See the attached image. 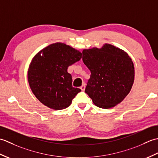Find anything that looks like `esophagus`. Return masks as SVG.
Masks as SVG:
<instances>
[{
  "mask_svg": "<svg viewBox=\"0 0 158 158\" xmlns=\"http://www.w3.org/2000/svg\"><path fill=\"white\" fill-rule=\"evenodd\" d=\"M85 88V84H83V85H81V88H80V89H81L82 90V91H84Z\"/></svg>",
  "mask_w": 158,
  "mask_h": 158,
  "instance_id": "34e87169",
  "label": "esophagus"
}]
</instances>
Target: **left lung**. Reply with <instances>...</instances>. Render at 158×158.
I'll return each mask as SVG.
<instances>
[{
  "label": "left lung",
  "mask_w": 158,
  "mask_h": 158,
  "mask_svg": "<svg viewBox=\"0 0 158 158\" xmlns=\"http://www.w3.org/2000/svg\"><path fill=\"white\" fill-rule=\"evenodd\" d=\"M83 63L91 72L85 92L100 108L109 109L128 94L135 80V68L129 56L110 44L84 49Z\"/></svg>",
  "instance_id": "1"
}]
</instances>
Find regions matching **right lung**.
<instances>
[{
    "label": "right lung",
    "mask_w": 158,
    "mask_h": 158,
    "mask_svg": "<svg viewBox=\"0 0 158 158\" xmlns=\"http://www.w3.org/2000/svg\"><path fill=\"white\" fill-rule=\"evenodd\" d=\"M81 58V52L60 43H53L39 52L28 72L29 85L36 98L55 110L69 106L81 90L73 87L72 76L67 69Z\"/></svg>",
    "instance_id": "obj_1"
}]
</instances>
